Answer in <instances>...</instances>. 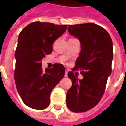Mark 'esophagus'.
I'll list each match as a JSON object with an SVG mask.
<instances>
[{
  "mask_svg": "<svg viewBox=\"0 0 126 126\" xmlns=\"http://www.w3.org/2000/svg\"><path fill=\"white\" fill-rule=\"evenodd\" d=\"M67 74H68V71L66 70L65 73V77H67Z\"/></svg>",
  "mask_w": 126,
  "mask_h": 126,
  "instance_id": "esophagus-1",
  "label": "esophagus"
}]
</instances>
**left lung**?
Masks as SVG:
<instances>
[{
  "label": "left lung",
  "mask_w": 126,
  "mask_h": 126,
  "mask_svg": "<svg viewBox=\"0 0 126 126\" xmlns=\"http://www.w3.org/2000/svg\"><path fill=\"white\" fill-rule=\"evenodd\" d=\"M70 35L79 40L81 51L73 70L79 69L83 79L72 71L68 77L72 86L66 95L68 109L74 113L85 112L99 103L111 74L113 42L105 29L93 23L69 25Z\"/></svg>",
  "instance_id": "1"
}]
</instances>
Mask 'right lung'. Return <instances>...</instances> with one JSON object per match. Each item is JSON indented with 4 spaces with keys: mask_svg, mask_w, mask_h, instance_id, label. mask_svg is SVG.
<instances>
[{
    "mask_svg": "<svg viewBox=\"0 0 126 126\" xmlns=\"http://www.w3.org/2000/svg\"><path fill=\"white\" fill-rule=\"evenodd\" d=\"M67 25L30 23L21 32L15 53V82L18 93L26 105L42 110L48 107L53 88L65 76L62 64L42 68V59L52 51V45L66 31Z\"/></svg>",
    "mask_w": 126,
    "mask_h": 126,
    "instance_id": "right-lung-1",
    "label": "right lung"
}]
</instances>
